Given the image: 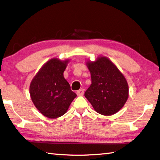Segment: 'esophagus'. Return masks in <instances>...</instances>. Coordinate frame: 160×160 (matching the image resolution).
<instances>
[{"label": "esophagus", "mask_w": 160, "mask_h": 160, "mask_svg": "<svg viewBox=\"0 0 160 160\" xmlns=\"http://www.w3.org/2000/svg\"><path fill=\"white\" fill-rule=\"evenodd\" d=\"M84 91L83 88H80L76 92L77 95L78 96H82L84 95Z\"/></svg>", "instance_id": "esophagus-1"}]
</instances>
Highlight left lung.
<instances>
[{
  "instance_id": "left-lung-1",
  "label": "left lung",
  "mask_w": 160,
  "mask_h": 160,
  "mask_svg": "<svg viewBox=\"0 0 160 160\" xmlns=\"http://www.w3.org/2000/svg\"><path fill=\"white\" fill-rule=\"evenodd\" d=\"M87 66L91 74L92 84L86 91L85 97L101 115L116 113L128 97V86L124 76L105 57L87 63Z\"/></svg>"
}]
</instances>
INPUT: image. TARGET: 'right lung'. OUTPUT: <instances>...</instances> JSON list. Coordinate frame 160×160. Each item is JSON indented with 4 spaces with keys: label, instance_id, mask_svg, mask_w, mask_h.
<instances>
[{
    "label": "right lung",
    "instance_id": "1",
    "mask_svg": "<svg viewBox=\"0 0 160 160\" xmlns=\"http://www.w3.org/2000/svg\"><path fill=\"white\" fill-rule=\"evenodd\" d=\"M68 61L52 59L45 63L32 80L31 99L38 111L49 118H59L66 113L76 94L64 78Z\"/></svg>",
    "mask_w": 160,
    "mask_h": 160
}]
</instances>
